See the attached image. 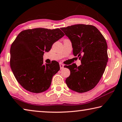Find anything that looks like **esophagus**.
I'll return each mask as SVG.
<instances>
[{
	"instance_id": "34e87169",
	"label": "esophagus",
	"mask_w": 122,
	"mask_h": 122,
	"mask_svg": "<svg viewBox=\"0 0 122 122\" xmlns=\"http://www.w3.org/2000/svg\"><path fill=\"white\" fill-rule=\"evenodd\" d=\"M59 66H60V68H61V69H63L64 68V64H62L61 63H59Z\"/></svg>"
}]
</instances>
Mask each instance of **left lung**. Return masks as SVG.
<instances>
[{"mask_svg": "<svg viewBox=\"0 0 122 122\" xmlns=\"http://www.w3.org/2000/svg\"><path fill=\"white\" fill-rule=\"evenodd\" d=\"M61 29L71 40L74 56L81 62L78 67L76 64L64 66L70 70L66 84L78 93L90 91L97 86L105 71L108 60L106 39L92 25L78 24Z\"/></svg>", "mask_w": 122, "mask_h": 122, "instance_id": "1", "label": "left lung"}]
</instances>
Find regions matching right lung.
I'll return each instance as SVG.
<instances>
[{
  "mask_svg": "<svg viewBox=\"0 0 122 122\" xmlns=\"http://www.w3.org/2000/svg\"><path fill=\"white\" fill-rule=\"evenodd\" d=\"M64 36L59 28H34L23 30L10 49V66L16 80L23 88L40 93L50 87L53 76L60 70L57 61L43 64L44 52Z\"/></svg>",
  "mask_w": 122,
  "mask_h": 122,
  "instance_id": "right-lung-1",
  "label": "right lung"
}]
</instances>
